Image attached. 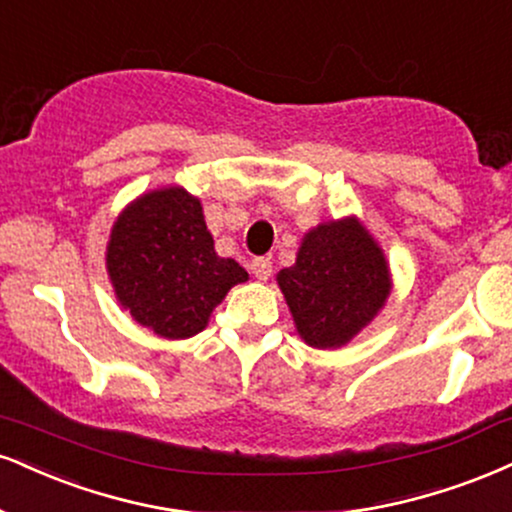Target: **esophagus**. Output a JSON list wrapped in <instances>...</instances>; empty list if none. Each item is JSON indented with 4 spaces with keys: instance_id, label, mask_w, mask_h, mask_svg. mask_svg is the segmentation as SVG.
Listing matches in <instances>:
<instances>
[{
    "instance_id": "obj_1",
    "label": "esophagus",
    "mask_w": 512,
    "mask_h": 512,
    "mask_svg": "<svg viewBox=\"0 0 512 512\" xmlns=\"http://www.w3.org/2000/svg\"><path fill=\"white\" fill-rule=\"evenodd\" d=\"M250 272L260 281H267L269 276H272V260H269V257H255V260L250 262Z\"/></svg>"
}]
</instances>
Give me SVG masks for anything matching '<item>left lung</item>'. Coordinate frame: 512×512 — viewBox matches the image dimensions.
<instances>
[{
	"label": "left lung",
	"instance_id": "1",
	"mask_svg": "<svg viewBox=\"0 0 512 512\" xmlns=\"http://www.w3.org/2000/svg\"><path fill=\"white\" fill-rule=\"evenodd\" d=\"M279 288L307 346L341 348L377 317L391 293L389 264L355 217L305 233Z\"/></svg>",
	"mask_w": 512,
	"mask_h": 512
}]
</instances>
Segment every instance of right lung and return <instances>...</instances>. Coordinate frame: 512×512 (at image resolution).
<instances>
[{"mask_svg":"<svg viewBox=\"0 0 512 512\" xmlns=\"http://www.w3.org/2000/svg\"><path fill=\"white\" fill-rule=\"evenodd\" d=\"M107 272L123 310L162 338L200 334L248 272L214 252L202 205L171 186L140 195L114 221Z\"/></svg>","mask_w":512,"mask_h":512,"instance_id":"right-lung-1","label":"right lung"}]
</instances>
